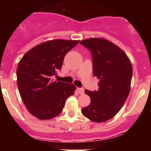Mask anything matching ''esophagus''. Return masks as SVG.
Here are the masks:
<instances>
[{
	"mask_svg": "<svg viewBox=\"0 0 151 151\" xmlns=\"http://www.w3.org/2000/svg\"><path fill=\"white\" fill-rule=\"evenodd\" d=\"M84 91H85V90H84L83 88H78V92L79 94H84Z\"/></svg>",
	"mask_w": 151,
	"mask_h": 151,
	"instance_id": "obj_1",
	"label": "esophagus"
}]
</instances>
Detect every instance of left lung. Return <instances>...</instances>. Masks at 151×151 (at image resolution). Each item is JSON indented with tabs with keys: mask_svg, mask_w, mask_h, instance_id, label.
Wrapping results in <instances>:
<instances>
[{
	"mask_svg": "<svg viewBox=\"0 0 151 151\" xmlns=\"http://www.w3.org/2000/svg\"><path fill=\"white\" fill-rule=\"evenodd\" d=\"M79 44L91 52L93 75L100 80L98 90L85 91L91 103L82 113L93 122H105L120 110L127 99L132 77V63L119 47L106 39L89 38Z\"/></svg>",
	"mask_w": 151,
	"mask_h": 151,
	"instance_id": "obj_1",
	"label": "left lung"
}]
</instances>
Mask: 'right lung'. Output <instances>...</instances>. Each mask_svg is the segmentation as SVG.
Returning a JSON list of instances; mask_svg holds the SVG:
<instances>
[{"label":"right lung","instance_id":"obj_1","mask_svg":"<svg viewBox=\"0 0 151 151\" xmlns=\"http://www.w3.org/2000/svg\"><path fill=\"white\" fill-rule=\"evenodd\" d=\"M78 41L57 39L37 45L18 63L17 85L29 113L39 119L60 115L69 96L76 90L73 84L57 82L52 76L62 67L64 57Z\"/></svg>","mask_w":151,"mask_h":151}]
</instances>
